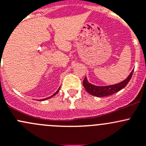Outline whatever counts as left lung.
<instances>
[{"mask_svg": "<svg viewBox=\"0 0 146 146\" xmlns=\"http://www.w3.org/2000/svg\"><path fill=\"white\" fill-rule=\"evenodd\" d=\"M133 73V70L131 72V73L128 76L127 78L125 79L123 81L115 84V85H108V86H96V85H94L90 83L88 81V80H87L86 77L85 78V79L82 81V84H83L84 88L86 90L87 92L89 94H90L91 95L98 97V98L109 96V95L116 93V92H119L121 89L124 88L126 86V85L129 83V82L130 81Z\"/></svg>", "mask_w": 146, "mask_h": 146, "instance_id": "left-lung-1", "label": "left lung"}]
</instances>
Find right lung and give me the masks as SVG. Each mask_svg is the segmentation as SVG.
<instances>
[{"label": "right lung", "instance_id": "add662e5", "mask_svg": "<svg viewBox=\"0 0 146 146\" xmlns=\"http://www.w3.org/2000/svg\"><path fill=\"white\" fill-rule=\"evenodd\" d=\"M59 90H60V88H59V89H58V90H57V91H56V92H55V93H54V95H51V97H49V98H45V99H43V100H47V99H49V98H52V97H53V96H54V95H56V94H57V93H58V91H59Z\"/></svg>", "mask_w": 146, "mask_h": 146}]
</instances>
